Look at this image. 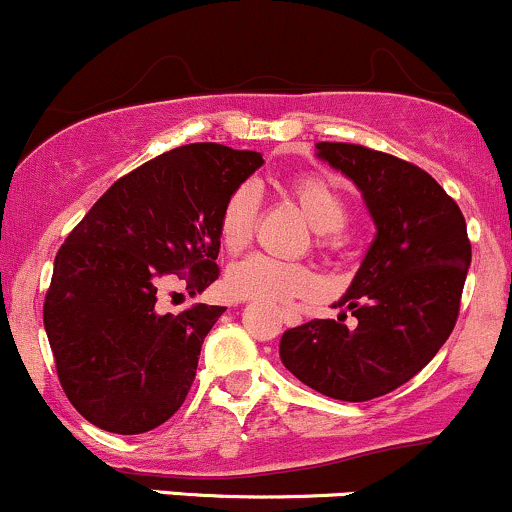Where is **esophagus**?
Masks as SVG:
<instances>
[{
  "label": "esophagus",
  "instance_id": "esophagus-1",
  "mask_svg": "<svg viewBox=\"0 0 512 512\" xmlns=\"http://www.w3.org/2000/svg\"><path fill=\"white\" fill-rule=\"evenodd\" d=\"M282 320H284V325H299L301 316L294 311H282Z\"/></svg>",
  "mask_w": 512,
  "mask_h": 512
}]
</instances>
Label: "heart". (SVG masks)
Instances as JSON below:
<instances>
[{
	"label": "heart",
	"instance_id": "obj_1",
	"mask_svg": "<svg viewBox=\"0 0 512 512\" xmlns=\"http://www.w3.org/2000/svg\"><path fill=\"white\" fill-rule=\"evenodd\" d=\"M306 221L318 230V245L333 250L340 245V228L350 218V206L333 182L318 174L294 179L286 187ZM257 218H260V199L252 187H238L223 201L218 213V240L230 255H238L252 243ZM318 279L311 267L296 262H279L265 255H252L226 272V291L240 301L286 303L308 296L316 289Z\"/></svg>",
	"mask_w": 512,
	"mask_h": 512
}]
</instances>
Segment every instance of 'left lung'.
Listing matches in <instances>:
<instances>
[{"instance_id": "obj_1", "label": "left lung", "mask_w": 512, "mask_h": 512, "mask_svg": "<svg viewBox=\"0 0 512 512\" xmlns=\"http://www.w3.org/2000/svg\"><path fill=\"white\" fill-rule=\"evenodd\" d=\"M318 157L357 184L376 235L333 308L286 330L279 357L296 379L338 401H372L411 381L459 316L471 243L457 201L411 162L352 143H316ZM358 318L344 325L346 311Z\"/></svg>"}]
</instances>
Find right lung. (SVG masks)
Listing matches in <instances>:
<instances>
[{"instance_id":"right-lung-1","label":"right lung","mask_w":512,"mask_h":512,"mask_svg":"<svg viewBox=\"0 0 512 512\" xmlns=\"http://www.w3.org/2000/svg\"><path fill=\"white\" fill-rule=\"evenodd\" d=\"M262 155L192 143L157 155L109 187L55 255L43 303L55 369L82 418L116 435L170 420L223 306L157 313L170 274L189 294L218 279V213Z\"/></svg>"}]
</instances>
